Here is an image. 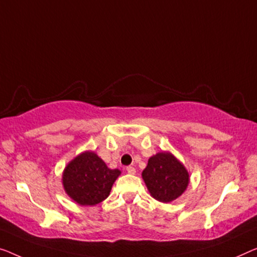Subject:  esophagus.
Instances as JSON below:
<instances>
[{
  "label": "esophagus",
  "mask_w": 257,
  "mask_h": 257,
  "mask_svg": "<svg viewBox=\"0 0 257 257\" xmlns=\"http://www.w3.org/2000/svg\"><path fill=\"white\" fill-rule=\"evenodd\" d=\"M125 171H127L129 174H135L136 173V170L133 166H128L127 168H125Z\"/></svg>",
  "instance_id": "34e87169"
}]
</instances>
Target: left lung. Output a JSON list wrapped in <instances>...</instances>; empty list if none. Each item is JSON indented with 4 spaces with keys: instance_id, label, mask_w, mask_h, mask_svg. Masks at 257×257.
I'll list each match as a JSON object with an SVG mask.
<instances>
[{
    "instance_id": "8db88e82",
    "label": "left lung",
    "mask_w": 257,
    "mask_h": 257,
    "mask_svg": "<svg viewBox=\"0 0 257 257\" xmlns=\"http://www.w3.org/2000/svg\"><path fill=\"white\" fill-rule=\"evenodd\" d=\"M142 178L151 196L163 203H170L181 196L190 180L185 165L168 151L150 157Z\"/></svg>"
}]
</instances>
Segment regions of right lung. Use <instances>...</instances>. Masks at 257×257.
Returning <instances> with one entry per match:
<instances>
[{
  "mask_svg": "<svg viewBox=\"0 0 257 257\" xmlns=\"http://www.w3.org/2000/svg\"><path fill=\"white\" fill-rule=\"evenodd\" d=\"M121 171L107 167L93 151H84L71 159L62 173L63 189L79 205H95L106 200Z\"/></svg>",
  "mask_w": 257,
  "mask_h": 257,
  "instance_id": "right-lung-1",
  "label": "right lung"
}]
</instances>
